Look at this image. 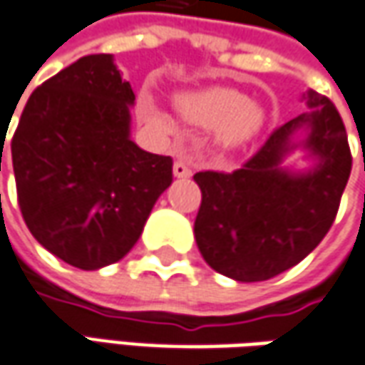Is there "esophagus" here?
Returning <instances> with one entry per match:
<instances>
[{"mask_svg": "<svg viewBox=\"0 0 365 365\" xmlns=\"http://www.w3.org/2000/svg\"><path fill=\"white\" fill-rule=\"evenodd\" d=\"M192 173L194 171H192V168L185 161H175L173 163V175L175 178H192Z\"/></svg>", "mask_w": 365, "mask_h": 365, "instance_id": "esophagus-1", "label": "esophagus"}]
</instances>
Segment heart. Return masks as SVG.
I'll return each instance as SVG.
<instances>
[{"mask_svg":"<svg viewBox=\"0 0 365 365\" xmlns=\"http://www.w3.org/2000/svg\"><path fill=\"white\" fill-rule=\"evenodd\" d=\"M178 107L190 123L204 129H214V137L222 147H240L255 139L264 120L267 110L258 103H250L240 91L214 86L178 98ZM145 119L161 131L173 129L171 119L151 101L143 105Z\"/></svg>","mask_w":365,"mask_h":365,"instance_id":"obj_1","label":"heart"}]
</instances>
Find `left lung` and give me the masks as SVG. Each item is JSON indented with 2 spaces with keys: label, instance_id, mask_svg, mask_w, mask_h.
<instances>
[{
  "label": "left lung",
  "instance_id": "8db88e82",
  "mask_svg": "<svg viewBox=\"0 0 365 365\" xmlns=\"http://www.w3.org/2000/svg\"><path fill=\"white\" fill-rule=\"evenodd\" d=\"M307 113L272 131L232 173L200 171L197 248L207 264L240 283L267 281L295 267L329 232L351 171V151L337 108L309 91ZM306 129L303 140L296 133ZM303 146L316 165L289 170L282 161Z\"/></svg>",
  "mask_w": 365,
  "mask_h": 365
}]
</instances>
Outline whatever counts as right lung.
<instances>
[{
  "label": "right lung",
  "instance_id": "add662e5",
  "mask_svg": "<svg viewBox=\"0 0 365 365\" xmlns=\"http://www.w3.org/2000/svg\"><path fill=\"white\" fill-rule=\"evenodd\" d=\"M133 103L113 56L91 54L34 91L14 133L26 226L76 269L98 270L125 257L173 180L171 158L131 141Z\"/></svg>",
  "mask_w": 365,
  "mask_h": 365
}]
</instances>
